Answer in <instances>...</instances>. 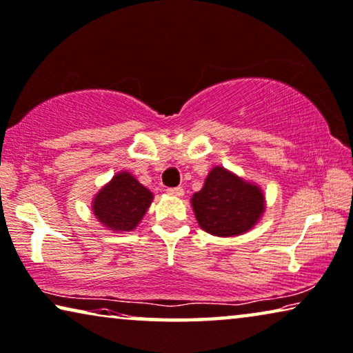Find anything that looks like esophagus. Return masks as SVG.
Wrapping results in <instances>:
<instances>
[{"mask_svg":"<svg viewBox=\"0 0 353 353\" xmlns=\"http://www.w3.org/2000/svg\"><path fill=\"white\" fill-rule=\"evenodd\" d=\"M167 192L170 194V196H175V197H181L183 194H185V191H183V188H180V186H178V188H168Z\"/></svg>","mask_w":353,"mask_h":353,"instance_id":"1","label":"esophagus"}]
</instances>
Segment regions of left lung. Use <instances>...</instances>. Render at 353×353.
Wrapping results in <instances>:
<instances>
[{
	"label": "left lung",
	"instance_id": "left-lung-1",
	"mask_svg": "<svg viewBox=\"0 0 353 353\" xmlns=\"http://www.w3.org/2000/svg\"><path fill=\"white\" fill-rule=\"evenodd\" d=\"M191 203L199 226L218 237L250 231L265 210L261 188L219 165L212 168Z\"/></svg>",
	"mask_w": 353,
	"mask_h": 353
}]
</instances>
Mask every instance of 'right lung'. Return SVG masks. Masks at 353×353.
Segmentation results:
<instances>
[{"instance_id":"obj_1","label":"right lung","mask_w":353,"mask_h":353,"mask_svg":"<svg viewBox=\"0 0 353 353\" xmlns=\"http://www.w3.org/2000/svg\"><path fill=\"white\" fill-rule=\"evenodd\" d=\"M152 202V192L129 172L116 173L92 202L95 218L110 231L129 232L139 226Z\"/></svg>"}]
</instances>
